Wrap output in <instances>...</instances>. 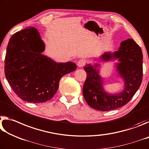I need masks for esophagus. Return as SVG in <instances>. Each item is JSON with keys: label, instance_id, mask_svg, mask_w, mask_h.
Instances as JSON below:
<instances>
[{"label": "esophagus", "instance_id": "obj_1", "mask_svg": "<svg viewBox=\"0 0 149 149\" xmlns=\"http://www.w3.org/2000/svg\"><path fill=\"white\" fill-rule=\"evenodd\" d=\"M77 65L79 67H82L86 65V61L84 59H80L77 63Z\"/></svg>", "mask_w": 149, "mask_h": 149}]
</instances>
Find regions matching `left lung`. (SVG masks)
I'll return each instance as SVG.
<instances>
[{
	"instance_id": "obj_1",
	"label": "left lung",
	"mask_w": 149,
	"mask_h": 149,
	"mask_svg": "<svg viewBox=\"0 0 149 149\" xmlns=\"http://www.w3.org/2000/svg\"><path fill=\"white\" fill-rule=\"evenodd\" d=\"M119 58L120 63L117 69L125 82V89L118 94H108L104 92L102 78L98 70V65L93 67L91 65L84 67L86 72V79L83 86V96L91 108L100 111H109L125 106L130 102L140 87L143 80V53L141 47L132 39L125 40L121 43L118 52L113 55L105 53L101 57L103 61Z\"/></svg>"
}]
</instances>
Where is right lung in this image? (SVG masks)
I'll return each mask as SVG.
<instances>
[{"mask_svg": "<svg viewBox=\"0 0 149 149\" xmlns=\"http://www.w3.org/2000/svg\"><path fill=\"white\" fill-rule=\"evenodd\" d=\"M44 49L33 27L18 31L10 39L4 73L14 93L22 100L31 103L49 100L57 92L61 77L77 69L74 63H57L43 55Z\"/></svg>", "mask_w": 149, "mask_h": 149, "instance_id": "right-lung-1", "label": "right lung"}]
</instances>
